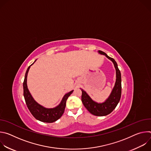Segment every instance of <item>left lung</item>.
<instances>
[{
	"label": "left lung",
	"mask_w": 151,
	"mask_h": 151,
	"mask_svg": "<svg viewBox=\"0 0 151 151\" xmlns=\"http://www.w3.org/2000/svg\"><path fill=\"white\" fill-rule=\"evenodd\" d=\"M98 53L101 55H105L114 64L116 70V81L114 87L108 97L106 100L102 103H98L93 100L85 91L81 88L82 91V102L91 114L102 116L111 114L116 107L121 96V75L118 68V64L115 60L107 55L105 52L101 51H98Z\"/></svg>",
	"instance_id": "obj_1"
}]
</instances>
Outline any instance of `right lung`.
Wrapping results in <instances>:
<instances>
[{"label": "right lung", "mask_w": 151, "mask_h": 151, "mask_svg": "<svg viewBox=\"0 0 151 151\" xmlns=\"http://www.w3.org/2000/svg\"><path fill=\"white\" fill-rule=\"evenodd\" d=\"M36 60L34 61L33 64L27 68L26 75L24 76V80L23 82V90H24V97L27 104L28 109L32 114V115L37 120L44 122L51 123L58 120L63 114L64 109L66 107V103L68 97L73 93V90L70 91V92L64 94L61 102L57 106L52 107V108H47L38 103L32 97L31 93H30L27 84V75L29 71V69L35 63Z\"/></svg>", "instance_id": "right-lung-1"}]
</instances>
